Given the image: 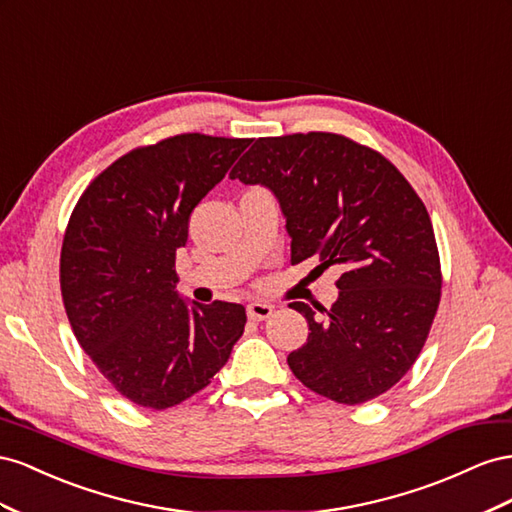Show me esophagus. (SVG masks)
Masks as SVG:
<instances>
[{
    "mask_svg": "<svg viewBox=\"0 0 512 512\" xmlns=\"http://www.w3.org/2000/svg\"><path fill=\"white\" fill-rule=\"evenodd\" d=\"M246 313H248V317L255 319V321H264V319H268L274 313V306L268 304V302L255 300V302H251V304L246 306Z\"/></svg>",
    "mask_w": 512,
    "mask_h": 512,
    "instance_id": "1",
    "label": "esophagus"
}]
</instances>
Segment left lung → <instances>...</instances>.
<instances>
[{"label":"left lung","mask_w":512,"mask_h":512,"mask_svg":"<svg viewBox=\"0 0 512 512\" xmlns=\"http://www.w3.org/2000/svg\"><path fill=\"white\" fill-rule=\"evenodd\" d=\"M229 175L279 201L291 264L315 257L319 270H341L330 309L289 304L311 330L289 369L345 405L390 390L425 345L442 289L431 218L410 182L382 154L332 133L257 139Z\"/></svg>","instance_id":"obj_1"}]
</instances>
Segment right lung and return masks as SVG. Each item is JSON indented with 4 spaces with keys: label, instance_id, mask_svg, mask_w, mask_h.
Returning a JSON list of instances; mask_svg holds the SVG:
<instances>
[{
    "label": "right lung",
    "instance_id": "right-lung-1",
    "mask_svg": "<svg viewBox=\"0 0 512 512\" xmlns=\"http://www.w3.org/2000/svg\"><path fill=\"white\" fill-rule=\"evenodd\" d=\"M248 143L188 133L128 152L70 216L60 259L70 326L107 382L141 407L167 410L206 388L242 337V304L178 294L175 251Z\"/></svg>",
    "mask_w": 512,
    "mask_h": 512
}]
</instances>
